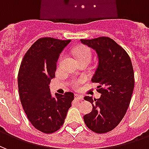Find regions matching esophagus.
<instances>
[{
	"label": "esophagus",
	"instance_id": "1",
	"mask_svg": "<svg viewBox=\"0 0 149 149\" xmlns=\"http://www.w3.org/2000/svg\"><path fill=\"white\" fill-rule=\"evenodd\" d=\"M84 97H82L81 95H79V94H75V100H83Z\"/></svg>",
	"mask_w": 149,
	"mask_h": 149
}]
</instances>
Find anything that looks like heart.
<instances>
[{
  "mask_svg": "<svg viewBox=\"0 0 149 149\" xmlns=\"http://www.w3.org/2000/svg\"><path fill=\"white\" fill-rule=\"evenodd\" d=\"M92 50H91L88 47H86V46H81L79 47L77 51H76V56L77 60H81V59L84 58H88L91 60L92 58ZM62 56L61 57V60ZM84 81V78H78V79H76V80H73V81L71 82L72 87H73L74 88H77L80 84H82Z\"/></svg>",
  "mask_w": 149,
  "mask_h": 149,
  "instance_id": "1",
  "label": "heart"
}]
</instances>
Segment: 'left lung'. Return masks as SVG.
<instances>
[{
	"label": "left lung",
	"mask_w": 149,
	"mask_h": 149,
	"mask_svg": "<svg viewBox=\"0 0 149 149\" xmlns=\"http://www.w3.org/2000/svg\"><path fill=\"white\" fill-rule=\"evenodd\" d=\"M81 42L96 50L99 65L92 82L99 84V99L84 100L93 104L90 113L84 116L85 125L96 133L112 131L121 121L129 107L134 88V71L131 59L125 49L113 40L100 37Z\"/></svg>",
	"instance_id": "1"
}]
</instances>
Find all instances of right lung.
<instances>
[{
    "label": "right lung",
    "instance_id": "add662e5",
    "mask_svg": "<svg viewBox=\"0 0 149 149\" xmlns=\"http://www.w3.org/2000/svg\"><path fill=\"white\" fill-rule=\"evenodd\" d=\"M71 40L42 37L24 54L18 72V89L24 111L34 128L50 134L61 128L74 100L72 93L52 97L49 84L55 77L60 53Z\"/></svg>",
    "mask_w": 149,
    "mask_h": 149
}]
</instances>
